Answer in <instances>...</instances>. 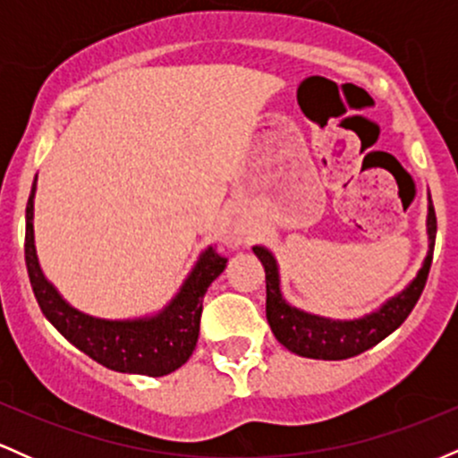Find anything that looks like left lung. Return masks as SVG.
Returning a JSON list of instances; mask_svg holds the SVG:
<instances>
[{
	"label": "left lung",
	"mask_w": 458,
	"mask_h": 458,
	"mask_svg": "<svg viewBox=\"0 0 458 458\" xmlns=\"http://www.w3.org/2000/svg\"><path fill=\"white\" fill-rule=\"evenodd\" d=\"M428 251L413 277L398 295L387 299L379 308L372 310L360 318L340 320L318 317V314L303 312L286 301L280 286V267L276 256L265 245H254V254L265 267L267 282V320H269L273 335L277 343L286 346L291 353H297L310 360H349L364 351L379 344L383 338L396 331L411 314L415 303L427 284L430 262H433L435 234H437V217H435L433 199L428 193V215H427Z\"/></svg>",
	"instance_id": "1"
}]
</instances>
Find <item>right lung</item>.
<instances>
[{"label": "right lung", "instance_id": "1", "mask_svg": "<svg viewBox=\"0 0 458 458\" xmlns=\"http://www.w3.org/2000/svg\"><path fill=\"white\" fill-rule=\"evenodd\" d=\"M36 178L25 208V265L31 291L47 320L68 343L109 370L163 377L181 368L196 349L207 288L222 276L228 260L207 247L172 301L150 317L124 320L90 317L72 308L40 269L34 243Z\"/></svg>", "mask_w": 458, "mask_h": 458}]
</instances>
